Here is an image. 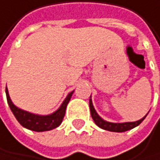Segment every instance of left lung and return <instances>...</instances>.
Segmentation results:
<instances>
[{
  "mask_svg": "<svg viewBox=\"0 0 160 160\" xmlns=\"http://www.w3.org/2000/svg\"><path fill=\"white\" fill-rule=\"evenodd\" d=\"M91 98V97H90ZM89 104H90V110H91V115H92V118L94 122L100 127L102 129L104 130H108L110 132H125V131H128L131 130L133 128H135L138 125H140L142 123V121L146 118L147 115H145L142 119H140L138 121H134V122H123V123H113V122H108L103 120V119L98 114V112L96 111L94 106H93V102L92 99H90L89 101Z\"/></svg>",
  "mask_w": 160,
  "mask_h": 160,
  "instance_id": "left-lung-1",
  "label": "left lung"
}]
</instances>
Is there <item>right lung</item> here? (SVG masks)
<instances>
[{"instance_id":"1","label":"right lung","mask_w":160,"mask_h":160,"mask_svg":"<svg viewBox=\"0 0 160 160\" xmlns=\"http://www.w3.org/2000/svg\"><path fill=\"white\" fill-rule=\"evenodd\" d=\"M74 91L70 92L65 98V100L62 102L61 106L51 114L48 115H40L31 113L26 110H23L19 108H17L15 104L12 102L8 95V90L6 87V94H7V100L9 106L10 110L12 111L13 115L17 119V121L19 122L23 127L27 128L32 131L36 132H44V131H50L54 128H57L62 122V119L65 114V109L68 102H69L72 94Z\"/></svg>"}]
</instances>
